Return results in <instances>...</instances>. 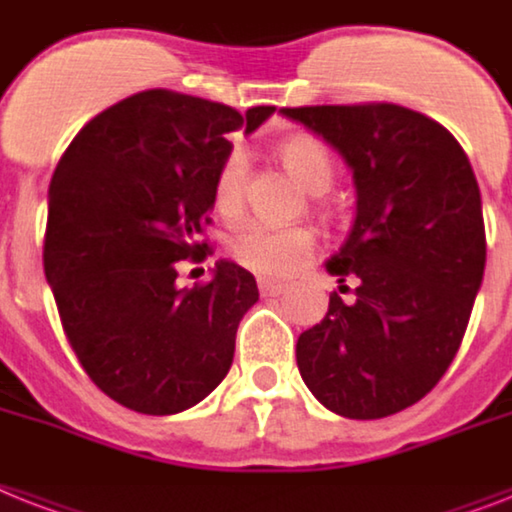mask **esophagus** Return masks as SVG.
Segmentation results:
<instances>
[{"mask_svg":"<svg viewBox=\"0 0 512 512\" xmlns=\"http://www.w3.org/2000/svg\"><path fill=\"white\" fill-rule=\"evenodd\" d=\"M257 286H260V294H263V297H278V294L286 292V284H281V281H273V278H265V276L257 278Z\"/></svg>","mask_w":512,"mask_h":512,"instance_id":"34e87169","label":"esophagus"}]
</instances>
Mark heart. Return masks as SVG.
Listing matches in <instances>:
<instances>
[{"mask_svg": "<svg viewBox=\"0 0 512 512\" xmlns=\"http://www.w3.org/2000/svg\"><path fill=\"white\" fill-rule=\"evenodd\" d=\"M278 157L286 170L313 194H321L334 181V160L313 136H289L278 144ZM247 160L242 149L228 152L215 178V205L220 213H234L242 197ZM313 249V234L302 226H276L249 220L231 234V255L257 273H292Z\"/></svg>", "mask_w": 512, "mask_h": 512, "instance_id": "b5f03b06", "label": "heart"}]
</instances>
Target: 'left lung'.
I'll return each mask as SVG.
<instances>
[{"label": "left lung", "mask_w": 512, "mask_h": 512, "mask_svg": "<svg viewBox=\"0 0 512 512\" xmlns=\"http://www.w3.org/2000/svg\"><path fill=\"white\" fill-rule=\"evenodd\" d=\"M342 155L355 220L331 276L355 302L328 299L297 339V365L331 413L373 421L415 405L450 368L486 265L481 191L458 139L400 105L284 107ZM339 286V289H342Z\"/></svg>", "instance_id": "left-lung-1"}]
</instances>
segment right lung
I'll return each mask as SVG.
<instances>
[{"label":"right lung","instance_id":"1","mask_svg":"<svg viewBox=\"0 0 512 512\" xmlns=\"http://www.w3.org/2000/svg\"><path fill=\"white\" fill-rule=\"evenodd\" d=\"M273 112L141 91L89 120L54 170L44 273L83 371L128 410L184 413L234 363L255 276L218 260L186 289L176 263L205 257L197 236L234 149L226 134H252Z\"/></svg>","mask_w":512,"mask_h":512}]
</instances>
